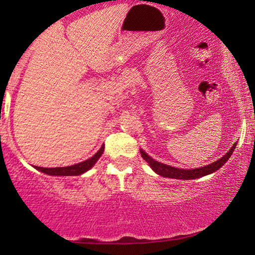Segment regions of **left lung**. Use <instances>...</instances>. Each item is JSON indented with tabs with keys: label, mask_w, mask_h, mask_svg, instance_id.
Here are the masks:
<instances>
[{
	"label": "left lung",
	"mask_w": 255,
	"mask_h": 255,
	"mask_svg": "<svg viewBox=\"0 0 255 255\" xmlns=\"http://www.w3.org/2000/svg\"><path fill=\"white\" fill-rule=\"evenodd\" d=\"M235 147H236V145H234L233 147H231L230 150L227 152V154H224L223 157L219 158L217 162L212 163V164H210V165H205V166H203V168L193 169V170L172 168V166H170V165L163 164V163H159V162H157V160L152 159V158L148 156V154H146L144 151H140V153H141V157L148 163V165H150L158 175H160V176L170 177V178H178V180H193V178L203 177V176H205V175L212 174V172L218 170L222 165H224L225 163H227V160L229 159L231 154H233Z\"/></svg>",
	"instance_id": "1"
}]
</instances>
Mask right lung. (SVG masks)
<instances>
[{
	"label": "right lung",
	"instance_id": "right-lung-1",
	"mask_svg": "<svg viewBox=\"0 0 255 255\" xmlns=\"http://www.w3.org/2000/svg\"><path fill=\"white\" fill-rule=\"evenodd\" d=\"M104 146H102L101 150H99L95 156L91 157L90 159L85 160V162L79 163V164L63 166V168H42V166H36V169L44 172V174L52 175V176H77V175L84 174L85 171H87L89 169L92 168V166L95 165V163L98 160V158L102 156Z\"/></svg>",
	"mask_w": 255,
	"mask_h": 255
}]
</instances>
